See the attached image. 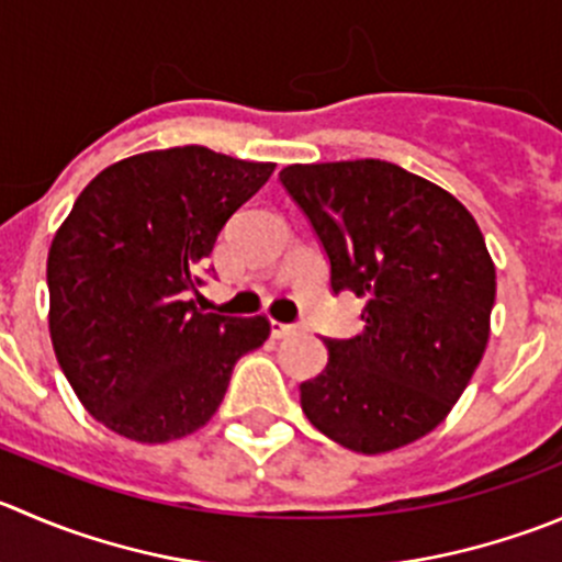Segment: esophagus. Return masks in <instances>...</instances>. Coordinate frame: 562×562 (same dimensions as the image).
Instances as JSON below:
<instances>
[{
    "instance_id": "obj_1",
    "label": "esophagus",
    "mask_w": 562,
    "mask_h": 562,
    "mask_svg": "<svg viewBox=\"0 0 562 562\" xmlns=\"http://www.w3.org/2000/svg\"><path fill=\"white\" fill-rule=\"evenodd\" d=\"M299 331V324H282V321H271V335L274 337H291Z\"/></svg>"
}]
</instances>
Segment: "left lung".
<instances>
[{
	"label": "left lung",
	"mask_w": 562,
	"mask_h": 562,
	"mask_svg": "<svg viewBox=\"0 0 562 562\" xmlns=\"http://www.w3.org/2000/svg\"><path fill=\"white\" fill-rule=\"evenodd\" d=\"M280 183L329 263L331 293L362 296V331L324 337L299 384L307 419L353 453L403 448L448 417L488 342L497 277L470 211L381 159L293 165Z\"/></svg>",
	"instance_id": "1"
}]
</instances>
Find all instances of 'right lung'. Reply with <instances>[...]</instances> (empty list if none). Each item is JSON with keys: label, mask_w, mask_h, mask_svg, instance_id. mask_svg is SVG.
Returning <instances> with one entry per match:
<instances>
[{"label": "right lung", "mask_w": 562, "mask_h": 562, "mask_svg": "<svg viewBox=\"0 0 562 562\" xmlns=\"http://www.w3.org/2000/svg\"><path fill=\"white\" fill-rule=\"evenodd\" d=\"M274 165L200 145L131 156L76 198L48 249L54 353L87 412L134 442L205 426L269 321L200 313L205 258Z\"/></svg>", "instance_id": "obj_1"}]
</instances>
